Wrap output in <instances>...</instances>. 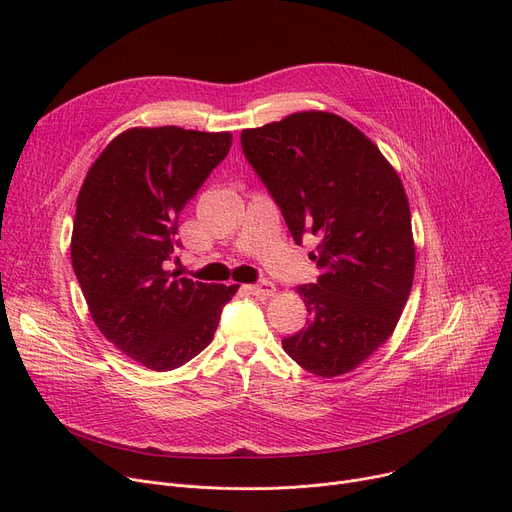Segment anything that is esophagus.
I'll return each instance as SVG.
<instances>
[{"label": "esophagus", "mask_w": 512, "mask_h": 512, "mask_svg": "<svg viewBox=\"0 0 512 512\" xmlns=\"http://www.w3.org/2000/svg\"><path fill=\"white\" fill-rule=\"evenodd\" d=\"M251 294H255V297H272V294L276 292V286L272 282H257V284H251L247 286Z\"/></svg>", "instance_id": "obj_1"}]
</instances>
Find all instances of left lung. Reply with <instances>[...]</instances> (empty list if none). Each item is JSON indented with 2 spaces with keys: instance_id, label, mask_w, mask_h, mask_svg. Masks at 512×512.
<instances>
[{
  "instance_id": "left-lung-1",
  "label": "left lung",
  "mask_w": 512,
  "mask_h": 512,
  "mask_svg": "<svg viewBox=\"0 0 512 512\" xmlns=\"http://www.w3.org/2000/svg\"><path fill=\"white\" fill-rule=\"evenodd\" d=\"M247 161L297 245L317 238L315 284L299 286L307 328L282 340L303 369L336 378L394 332L415 274L407 193L365 134L330 112L240 132Z\"/></svg>"
}]
</instances>
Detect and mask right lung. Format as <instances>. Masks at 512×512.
<instances>
[{
	"mask_svg": "<svg viewBox=\"0 0 512 512\" xmlns=\"http://www.w3.org/2000/svg\"><path fill=\"white\" fill-rule=\"evenodd\" d=\"M230 145V132L128 128L95 159L78 193L76 280L99 332L147 369L170 371L197 357L238 290L166 270L180 211Z\"/></svg>",
	"mask_w": 512,
	"mask_h": 512,
	"instance_id": "right-lung-1",
	"label": "right lung"
}]
</instances>
